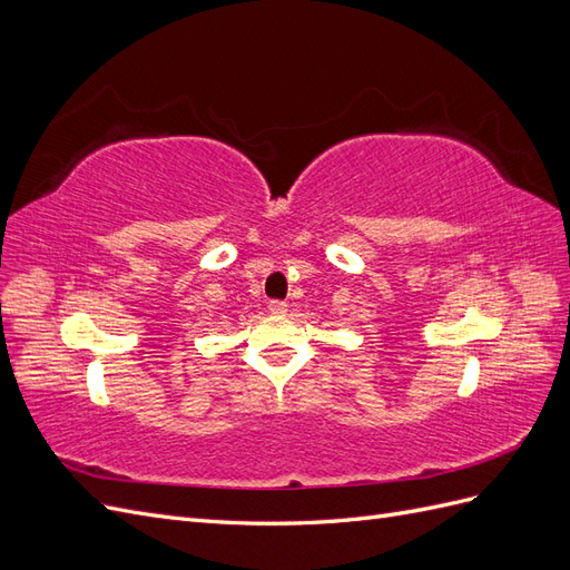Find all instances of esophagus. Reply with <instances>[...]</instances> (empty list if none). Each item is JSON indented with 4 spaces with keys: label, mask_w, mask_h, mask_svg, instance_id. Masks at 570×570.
<instances>
[{
    "label": "esophagus",
    "mask_w": 570,
    "mask_h": 570,
    "mask_svg": "<svg viewBox=\"0 0 570 570\" xmlns=\"http://www.w3.org/2000/svg\"><path fill=\"white\" fill-rule=\"evenodd\" d=\"M268 312L275 314V316H283V314L287 312V304L281 302V299H271V302H268Z\"/></svg>",
    "instance_id": "esophagus-1"
}]
</instances>
